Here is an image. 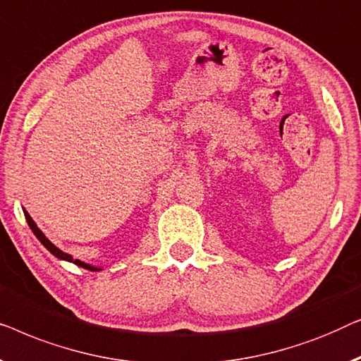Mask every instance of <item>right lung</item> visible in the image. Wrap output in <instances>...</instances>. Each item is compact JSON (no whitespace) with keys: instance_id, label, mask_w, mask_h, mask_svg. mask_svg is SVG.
Listing matches in <instances>:
<instances>
[{"instance_id":"right-lung-1","label":"right lung","mask_w":361,"mask_h":361,"mask_svg":"<svg viewBox=\"0 0 361 361\" xmlns=\"http://www.w3.org/2000/svg\"><path fill=\"white\" fill-rule=\"evenodd\" d=\"M24 216H26V219H27V224H29V227H30V229H32V232H34V235H35V237H37L40 242H42V245H44L45 248H47V250H49L50 253H54V255H55V257H57V258H62V260H68V262H73V263H77V265H78V267H81V268H86V270H91V271H96V270H99V268L90 267V265H86V263H83V262H80V260H73V257H72V255H68V253H65V252H62V250H60V248H59V247H55V245H54V243H52V242H50V240H49V238H47V237H45V235H44V233L39 231V227H37V226H35V222L32 221V217H30V216L27 214V212H24Z\"/></svg>"}]
</instances>
